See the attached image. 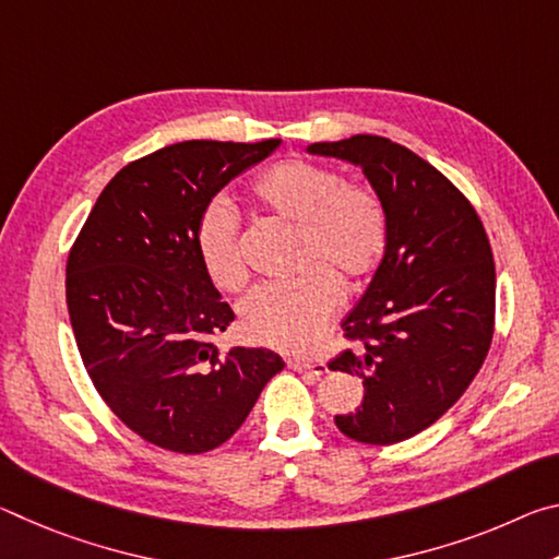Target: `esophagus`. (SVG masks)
<instances>
[{
    "label": "esophagus",
    "instance_id": "obj_1",
    "mask_svg": "<svg viewBox=\"0 0 559 559\" xmlns=\"http://www.w3.org/2000/svg\"><path fill=\"white\" fill-rule=\"evenodd\" d=\"M288 367L296 372H310L316 377L328 372V365L323 362V359H298L296 357V359H288Z\"/></svg>",
    "mask_w": 559,
    "mask_h": 559
}]
</instances>
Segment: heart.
<instances>
[{
    "mask_svg": "<svg viewBox=\"0 0 559 559\" xmlns=\"http://www.w3.org/2000/svg\"><path fill=\"white\" fill-rule=\"evenodd\" d=\"M257 200L283 219L298 224L300 263L320 261L283 283H263L239 302V323L253 343L278 349H310L333 318L347 278L372 273L386 249V212L370 189L345 185L335 169L310 159H283L257 185ZM197 253L210 278L236 290L246 278L239 251V216L226 197H214L197 222ZM326 266L323 267L322 263Z\"/></svg>",
    "mask_w": 559,
    "mask_h": 559,
    "instance_id": "1",
    "label": "heart"
}]
</instances>
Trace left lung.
I'll use <instances>...</instances> for the list:
<instances>
[{
	"instance_id": "left-lung-1",
	"label": "left lung",
	"mask_w": 559,
	"mask_h": 559,
	"mask_svg": "<svg viewBox=\"0 0 559 559\" xmlns=\"http://www.w3.org/2000/svg\"><path fill=\"white\" fill-rule=\"evenodd\" d=\"M306 153L362 169L386 212V249L343 320L355 349L330 370L362 380V404L337 414L345 437L386 447L431 427L478 374L493 337L496 266L476 210L427 159L380 135Z\"/></svg>"
}]
</instances>
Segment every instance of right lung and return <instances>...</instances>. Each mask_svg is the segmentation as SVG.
Wrapping results in <instances>:
<instances>
[{
    "label": "right lung",
    "instance_id": "1",
    "mask_svg": "<svg viewBox=\"0 0 559 559\" xmlns=\"http://www.w3.org/2000/svg\"><path fill=\"white\" fill-rule=\"evenodd\" d=\"M281 140H187L140 157L103 189L66 266V302L88 377L138 437L177 453L222 447L286 362L222 353L234 320L197 253V222Z\"/></svg>",
    "mask_w": 559,
    "mask_h": 559
}]
</instances>
